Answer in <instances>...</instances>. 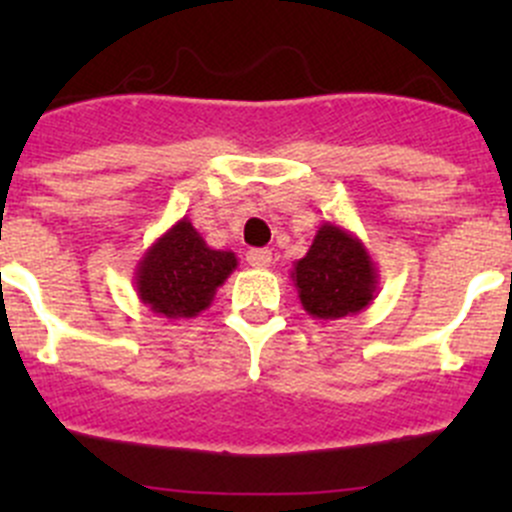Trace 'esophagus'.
I'll list each match as a JSON object with an SVG mask.
<instances>
[{
    "label": "esophagus",
    "mask_w": 512,
    "mask_h": 512,
    "mask_svg": "<svg viewBox=\"0 0 512 512\" xmlns=\"http://www.w3.org/2000/svg\"><path fill=\"white\" fill-rule=\"evenodd\" d=\"M247 265L255 270H267L272 267V250H250L247 252Z\"/></svg>",
    "instance_id": "1"
}]
</instances>
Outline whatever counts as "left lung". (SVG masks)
<instances>
[{
  "label": "left lung",
  "mask_w": 512,
  "mask_h": 512,
  "mask_svg": "<svg viewBox=\"0 0 512 512\" xmlns=\"http://www.w3.org/2000/svg\"><path fill=\"white\" fill-rule=\"evenodd\" d=\"M292 282L304 312L327 322L364 312L374 302L379 275L369 250L354 232L324 223L307 255L294 262Z\"/></svg>",
  "instance_id": "1"
}]
</instances>
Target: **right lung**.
Returning a JSON list of instances; mask_svg holds the SVG:
<instances>
[{
    "label": "right lung",
    "mask_w": 512,
    "mask_h": 512,
    "mask_svg": "<svg viewBox=\"0 0 512 512\" xmlns=\"http://www.w3.org/2000/svg\"><path fill=\"white\" fill-rule=\"evenodd\" d=\"M235 267V252L208 247L193 223L183 218L143 252L133 285L153 314L193 319L213 304L215 292Z\"/></svg>",
    "instance_id": "obj_1"
}]
</instances>
